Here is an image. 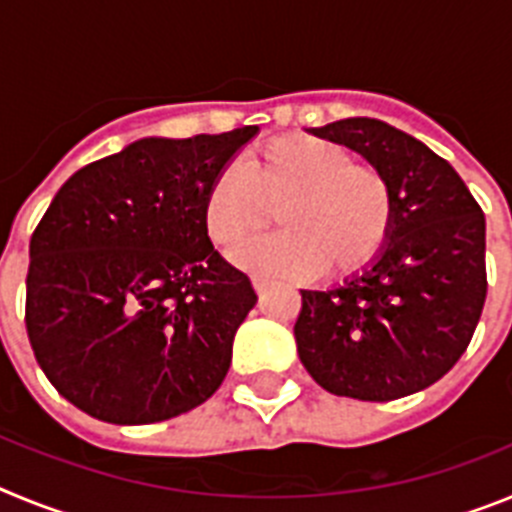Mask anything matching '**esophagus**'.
<instances>
[{
	"label": "esophagus",
	"instance_id": "esophagus-1",
	"mask_svg": "<svg viewBox=\"0 0 512 512\" xmlns=\"http://www.w3.org/2000/svg\"><path fill=\"white\" fill-rule=\"evenodd\" d=\"M266 287H269V279H266V277H253V289H256V292H264Z\"/></svg>",
	"mask_w": 512,
	"mask_h": 512
}]
</instances>
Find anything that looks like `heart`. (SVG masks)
<instances>
[{"instance_id": "heart-1", "label": "heart", "mask_w": 512, "mask_h": 512, "mask_svg": "<svg viewBox=\"0 0 512 512\" xmlns=\"http://www.w3.org/2000/svg\"><path fill=\"white\" fill-rule=\"evenodd\" d=\"M269 207L282 230L246 243L233 259L292 277L361 269L384 246L395 217L384 171L315 135L274 138L241 166L220 171L207 187L202 220L210 241L230 248L269 223Z\"/></svg>"}]
</instances>
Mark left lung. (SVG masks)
Segmentation results:
<instances>
[{"mask_svg":"<svg viewBox=\"0 0 512 512\" xmlns=\"http://www.w3.org/2000/svg\"><path fill=\"white\" fill-rule=\"evenodd\" d=\"M379 166L392 230L361 274L300 289L297 354L330 395L390 402L431 387L467 351L487 297L485 212L454 166L372 117L312 128Z\"/></svg>","mask_w":512,"mask_h":512,"instance_id":"1","label":"left lung"}]
</instances>
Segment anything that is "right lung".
Returning <instances> with one entry per match:
<instances>
[{
  "label": "right lung",
  "mask_w": 512,
  "mask_h": 512,
  "mask_svg": "<svg viewBox=\"0 0 512 512\" xmlns=\"http://www.w3.org/2000/svg\"><path fill=\"white\" fill-rule=\"evenodd\" d=\"M256 133L135 140L58 189L30 238L25 325L71 405L146 425L189 413L223 384L256 292L215 251L202 205Z\"/></svg>",
  "instance_id": "1"
}]
</instances>
